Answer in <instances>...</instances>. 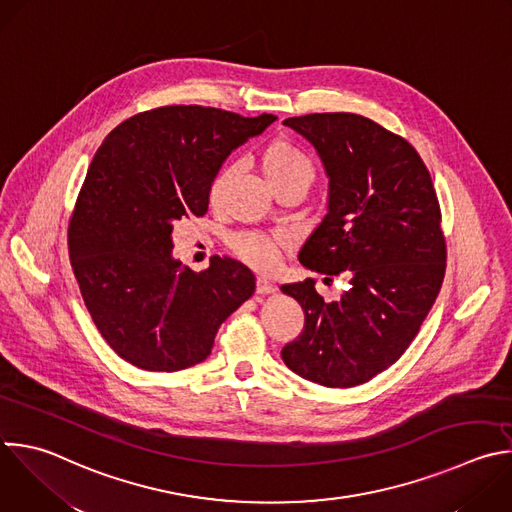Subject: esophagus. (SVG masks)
I'll use <instances>...</instances> for the list:
<instances>
[{
	"label": "esophagus",
	"mask_w": 512,
	"mask_h": 512,
	"mask_svg": "<svg viewBox=\"0 0 512 512\" xmlns=\"http://www.w3.org/2000/svg\"><path fill=\"white\" fill-rule=\"evenodd\" d=\"M277 291V285L271 283L269 279L265 277H257V293L261 295H269V293H275Z\"/></svg>",
	"instance_id": "1"
}]
</instances>
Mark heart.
Instances as JSON below:
<instances>
[{
    "mask_svg": "<svg viewBox=\"0 0 512 512\" xmlns=\"http://www.w3.org/2000/svg\"><path fill=\"white\" fill-rule=\"evenodd\" d=\"M261 170L271 189H277L281 185H299L307 191L315 175L309 156L301 148H297L293 142L283 138L273 140L261 152ZM231 177H233V168L225 166L211 183L209 199L213 205L221 201ZM283 243L285 241L281 235H261V233H239V235H233L229 241L231 249L245 263H249L259 271H269L277 265Z\"/></svg>",
    "mask_w": 512,
    "mask_h": 512,
    "instance_id": "1",
    "label": "heart"
}]
</instances>
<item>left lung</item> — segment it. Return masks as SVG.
<instances>
[{
    "mask_svg": "<svg viewBox=\"0 0 512 512\" xmlns=\"http://www.w3.org/2000/svg\"><path fill=\"white\" fill-rule=\"evenodd\" d=\"M283 124L315 148L329 189L299 261L325 281L342 273L350 289L327 303L313 279L281 285L305 313L281 358L319 386H360L400 360L442 287L436 191L416 148L370 118L323 112Z\"/></svg>",
    "mask_w": 512,
    "mask_h": 512,
    "instance_id": "obj_1",
    "label": "left lung"
}]
</instances>
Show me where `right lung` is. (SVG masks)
Listing matches in <instances>:
<instances>
[{
	"label": "right lung",
	"mask_w": 512,
	"mask_h": 512,
	"mask_svg": "<svg viewBox=\"0 0 512 512\" xmlns=\"http://www.w3.org/2000/svg\"><path fill=\"white\" fill-rule=\"evenodd\" d=\"M277 116L162 106L118 124L96 150L70 219L84 303L128 364L177 372L211 356L221 323L255 291L253 273L213 257L195 273L173 257V227L209 209L227 156Z\"/></svg>",
	"instance_id": "add662e5"
}]
</instances>
